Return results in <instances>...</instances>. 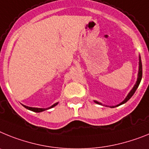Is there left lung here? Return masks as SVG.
Here are the masks:
<instances>
[{
    "label": "left lung",
    "mask_w": 149,
    "mask_h": 149,
    "mask_svg": "<svg viewBox=\"0 0 149 149\" xmlns=\"http://www.w3.org/2000/svg\"><path fill=\"white\" fill-rule=\"evenodd\" d=\"M142 76H143V66H142V61H141V57L140 55H139V70H138V75H137V79H136V82L135 85H134V86L133 87V88L130 90V92L128 93V94L127 95V97H125V99L123 100L121 103H120L119 104H118V105L115 106V107H111V108H114V107H118V106L120 105H122V104H124V103H126L127 100H129L130 99V97H131L133 95H134V94L135 93V91H136L137 88L139 87V83H140L141 82V79H142ZM94 102L95 103H97V104H99V105H102V106H106V107H107V105H103V103H100V102L97 101V100H94ZM109 107V106H108Z\"/></svg>",
    "instance_id": "1"
}]
</instances>
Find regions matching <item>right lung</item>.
I'll return each mask as SVG.
<instances>
[{
  "instance_id": "obj_1",
  "label": "right lung",
  "mask_w": 149,
  "mask_h": 149,
  "mask_svg": "<svg viewBox=\"0 0 149 149\" xmlns=\"http://www.w3.org/2000/svg\"><path fill=\"white\" fill-rule=\"evenodd\" d=\"M58 103H54L52 106H51V107H48V108H46V109H43V108H37V107H27V106H24V107H25L26 109H29V110L31 111H33V112H43V111L46 110V109H49L52 108V107H55L56 105H58Z\"/></svg>"
}]
</instances>
